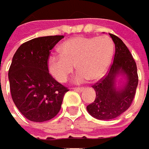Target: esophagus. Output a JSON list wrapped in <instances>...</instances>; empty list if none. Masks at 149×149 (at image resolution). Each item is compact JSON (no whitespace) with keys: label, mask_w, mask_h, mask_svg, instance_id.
<instances>
[{"label":"esophagus","mask_w":149,"mask_h":149,"mask_svg":"<svg viewBox=\"0 0 149 149\" xmlns=\"http://www.w3.org/2000/svg\"><path fill=\"white\" fill-rule=\"evenodd\" d=\"M83 88H73V91H75L77 92H81L83 91Z\"/></svg>","instance_id":"1"}]
</instances>
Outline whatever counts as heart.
<instances>
[{
  "label": "heart",
  "mask_w": 149,
  "mask_h": 149,
  "mask_svg": "<svg viewBox=\"0 0 149 149\" xmlns=\"http://www.w3.org/2000/svg\"><path fill=\"white\" fill-rule=\"evenodd\" d=\"M59 54L48 58L50 74L59 82L66 81L73 72H78L73 82L81 84L87 80L96 81L106 72L113 57L114 45L109 36H77L64 41L59 46Z\"/></svg>",
  "instance_id": "heart-1"
}]
</instances>
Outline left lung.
<instances>
[{
	"instance_id": "left-lung-1",
	"label": "left lung",
	"mask_w": 149,
	"mask_h": 149,
	"mask_svg": "<svg viewBox=\"0 0 149 149\" xmlns=\"http://www.w3.org/2000/svg\"><path fill=\"white\" fill-rule=\"evenodd\" d=\"M115 44V54L109 72L93 86L96 97L87 112L96 119L111 120L130 108L138 86L137 67L130 50L117 36L109 34Z\"/></svg>"
}]
</instances>
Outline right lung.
I'll return each mask as SVG.
<instances>
[{
    "instance_id": "1",
    "label": "right lung",
    "mask_w": 149,
    "mask_h": 149,
    "mask_svg": "<svg viewBox=\"0 0 149 149\" xmlns=\"http://www.w3.org/2000/svg\"><path fill=\"white\" fill-rule=\"evenodd\" d=\"M63 37L41 36L28 40L12 58L8 73L12 100L29 121L43 122L55 117L68 91L49 74L47 65L49 51Z\"/></svg>"
}]
</instances>
